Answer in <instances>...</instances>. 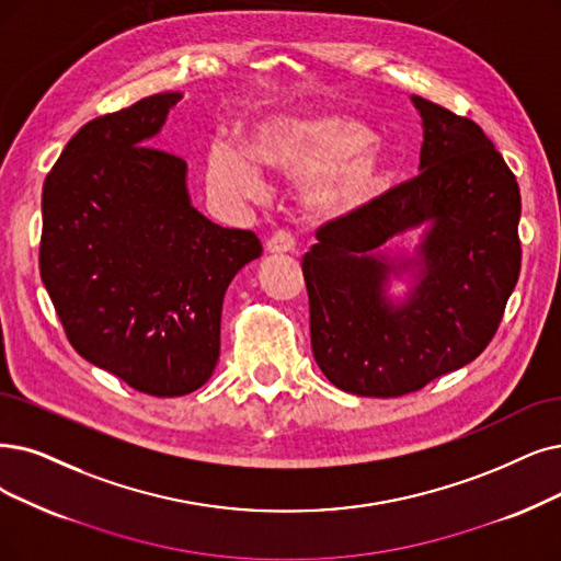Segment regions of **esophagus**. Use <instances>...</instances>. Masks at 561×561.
Returning <instances> with one entry per match:
<instances>
[{"label":"esophagus","mask_w":561,"mask_h":561,"mask_svg":"<svg viewBox=\"0 0 561 561\" xmlns=\"http://www.w3.org/2000/svg\"><path fill=\"white\" fill-rule=\"evenodd\" d=\"M297 249V239L289 230H276L266 241L268 253H293Z\"/></svg>","instance_id":"1"}]
</instances>
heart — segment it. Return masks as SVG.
<instances>
[{"label": "heart", "instance_id": "obj_1", "mask_svg": "<svg viewBox=\"0 0 561 561\" xmlns=\"http://www.w3.org/2000/svg\"><path fill=\"white\" fill-rule=\"evenodd\" d=\"M249 153L232 145L209 151V182L234 197L262 191L260 168L289 179H309L306 207L322 218L362 211L389 179V159L366 122L352 115L272 117L260 122L245 140Z\"/></svg>", "mask_w": 561, "mask_h": 561}]
</instances>
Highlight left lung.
<instances>
[{
	"label": "left lung",
	"mask_w": 561,
	"mask_h": 561,
	"mask_svg": "<svg viewBox=\"0 0 561 561\" xmlns=\"http://www.w3.org/2000/svg\"><path fill=\"white\" fill-rule=\"evenodd\" d=\"M423 117L421 172L318 230L301 268L310 345L331 385L398 398L458 370L488 347L520 276V186L469 117L412 96ZM433 219L417 297L391 311L378 297L393 233Z\"/></svg>",
	"instance_id": "8db88e82"
}]
</instances>
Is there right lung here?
<instances>
[{"mask_svg":"<svg viewBox=\"0 0 561 561\" xmlns=\"http://www.w3.org/2000/svg\"><path fill=\"white\" fill-rule=\"evenodd\" d=\"M182 94L87 122L43 182L38 268L73 350L156 398L211 377L220 310L251 230L220 228L186 193L182 156L149 145Z\"/></svg>","mask_w":561,"mask_h":561,"instance_id":"obj_1","label":"right lung"}]
</instances>
